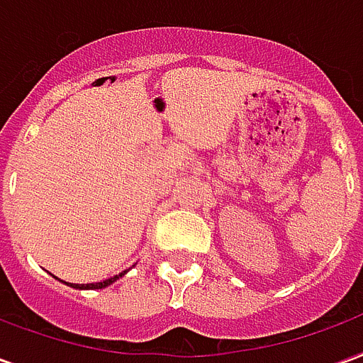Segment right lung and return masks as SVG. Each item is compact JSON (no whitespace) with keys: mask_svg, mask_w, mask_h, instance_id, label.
Masks as SVG:
<instances>
[{"mask_svg":"<svg viewBox=\"0 0 363 363\" xmlns=\"http://www.w3.org/2000/svg\"><path fill=\"white\" fill-rule=\"evenodd\" d=\"M128 270H124V272L116 274V276H112V278H106V280L103 281H95V284H72V288H77V289H103L106 288V286H111L112 281H116L118 278H122L124 274H126Z\"/></svg>","mask_w":363,"mask_h":363,"instance_id":"obj_1","label":"right lung"}]
</instances>
